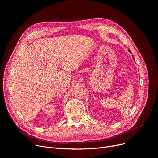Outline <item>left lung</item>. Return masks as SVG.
Returning <instances> with one entry per match:
<instances>
[{"mask_svg":"<svg viewBox=\"0 0 158 158\" xmlns=\"http://www.w3.org/2000/svg\"><path fill=\"white\" fill-rule=\"evenodd\" d=\"M128 51H129V52H131V51H130V49H129ZM132 56H133V55H132ZM133 59H135V58H134V56H133Z\"/></svg>","mask_w":158,"mask_h":158,"instance_id":"left-lung-1","label":"left lung"}]
</instances>
